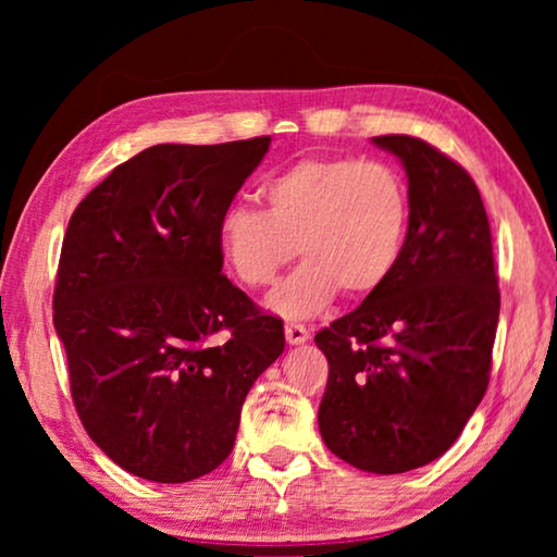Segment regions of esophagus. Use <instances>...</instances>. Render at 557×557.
Segmentation results:
<instances>
[{
  "mask_svg": "<svg viewBox=\"0 0 557 557\" xmlns=\"http://www.w3.org/2000/svg\"><path fill=\"white\" fill-rule=\"evenodd\" d=\"M285 336H287V342H289L292 346H297V344H305V342H307V338H309V332H307V326H305V324L289 322V324L285 326Z\"/></svg>",
  "mask_w": 557,
  "mask_h": 557,
  "instance_id": "obj_1",
  "label": "esophagus"
}]
</instances>
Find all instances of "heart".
Returning <instances> with one entry per match:
<instances>
[{"mask_svg": "<svg viewBox=\"0 0 557 557\" xmlns=\"http://www.w3.org/2000/svg\"><path fill=\"white\" fill-rule=\"evenodd\" d=\"M265 211L233 203L221 213L219 248L243 285L270 287L292 258L272 307L309 317L338 292L369 297L393 277L408 238L410 201L400 174L356 157H305L260 186Z\"/></svg>", "mask_w": 557, "mask_h": 557, "instance_id": "obj_1", "label": "heart"}]
</instances>
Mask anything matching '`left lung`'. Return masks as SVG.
Listing matches in <instances>:
<instances>
[{"instance_id": "1", "label": "left lung", "mask_w": 557, "mask_h": 557, "mask_svg": "<svg viewBox=\"0 0 557 557\" xmlns=\"http://www.w3.org/2000/svg\"><path fill=\"white\" fill-rule=\"evenodd\" d=\"M408 174L398 270L314 336L329 361L319 432L373 474L430 465L482 403L498 324L492 228L467 169L408 135L373 137Z\"/></svg>"}]
</instances>
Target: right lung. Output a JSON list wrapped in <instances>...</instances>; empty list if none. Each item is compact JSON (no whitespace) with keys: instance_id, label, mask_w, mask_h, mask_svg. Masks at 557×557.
<instances>
[{"instance_id":"add662e5","label":"right lung","mask_w":557,"mask_h":557,"mask_svg":"<svg viewBox=\"0 0 557 557\" xmlns=\"http://www.w3.org/2000/svg\"><path fill=\"white\" fill-rule=\"evenodd\" d=\"M270 147L154 145L73 211L53 289L83 428L135 476L184 484L231 455L282 319L221 275L219 219Z\"/></svg>"}]
</instances>
